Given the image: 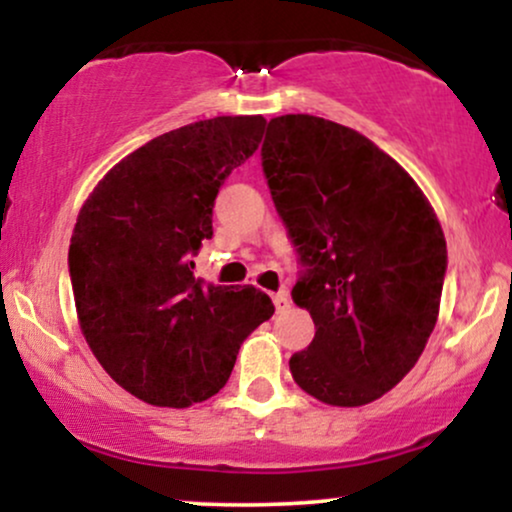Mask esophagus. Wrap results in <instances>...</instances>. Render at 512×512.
Wrapping results in <instances>:
<instances>
[{
  "instance_id": "1",
  "label": "esophagus",
  "mask_w": 512,
  "mask_h": 512,
  "mask_svg": "<svg viewBox=\"0 0 512 512\" xmlns=\"http://www.w3.org/2000/svg\"><path fill=\"white\" fill-rule=\"evenodd\" d=\"M272 303H274L276 313H281V310H286V308H289V305H291V301H289V293H286V291L274 293V296H272Z\"/></svg>"
}]
</instances>
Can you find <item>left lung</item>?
<instances>
[{"label":"left lung","instance_id":"left-lung-1","mask_svg":"<svg viewBox=\"0 0 512 512\" xmlns=\"http://www.w3.org/2000/svg\"><path fill=\"white\" fill-rule=\"evenodd\" d=\"M262 168L308 272L291 296L315 322L291 356L296 385L332 407L390 392L436 327L448 248L421 187L354 129L272 117Z\"/></svg>","mask_w":512,"mask_h":512}]
</instances>
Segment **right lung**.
<instances>
[{
	"instance_id": "obj_1",
	"label": "right lung",
	"mask_w": 512,
	"mask_h": 512,
	"mask_svg": "<svg viewBox=\"0 0 512 512\" xmlns=\"http://www.w3.org/2000/svg\"><path fill=\"white\" fill-rule=\"evenodd\" d=\"M262 115L199 120L151 139L98 180L76 216L69 276L93 356L129 395L185 409L226 385L274 305L255 286L195 279L223 180L255 154Z\"/></svg>"
}]
</instances>
